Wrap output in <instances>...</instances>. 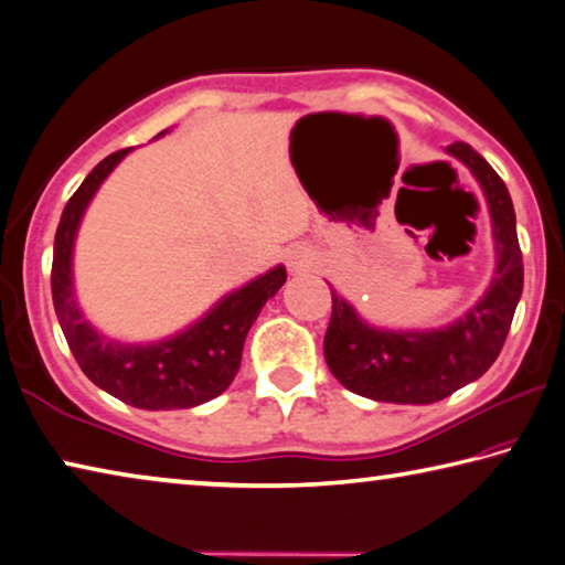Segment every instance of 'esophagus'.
<instances>
[{
	"mask_svg": "<svg viewBox=\"0 0 565 565\" xmlns=\"http://www.w3.org/2000/svg\"><path fill=\"white\" fill-rule=\"evenodd\" d=\"M313 252L309 246H301V244H294L289 252H286V264H289V269L294 274H301V271H309L313 266Z\"/></svg>",
	"mask_w": 565,
	"mask_h": 565,
	"instance_id": "obj_1",
	"label": "esophagus"
}]
</instances>
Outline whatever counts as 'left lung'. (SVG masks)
Wrapping results in <instances>:
<instances>
[{"label": "left lung", "mask_w": 565, "mask_h": 565, "mask_svg": "<svg viewBox=\"0 0 565 565\" xmlns=\"http://www.w3.org/2000/svg\"><path fill=\"white\" fill-rule=\"evenodd\" d=\"M446 151L471 169L489 202L499 259L493 281L463 319L431 331L374 329L331 291L323 356L331 374L359 396L386 404H434L483 376L509 337L523 291V256L511 194L489 161L463 141Z\"/></svg>", "instance_id": "left-lung-1"}]
</instances>
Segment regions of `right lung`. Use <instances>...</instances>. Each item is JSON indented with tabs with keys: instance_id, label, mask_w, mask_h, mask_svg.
Instances as JSON below:
<instances>
[{
	"instance_id": "obj_1",
	"label": "right lung",
	"mask_w": 565,
	"mask_h": 565,
	"mask_svg": "<svg viewBox=\"0 0 565 565\" xmlns=\"http://www.w3.org/2000/svg\"><path fill=\"white\" fill-rule=\"evenodd\" d=\"M127 154L129 149H121L102 159L64 206L60 226H56L52 259L54 311L76 363L92 384L137 408H191L216 398L232 386L242 366L246 333L264 303L284 286L286 269L276 266L259 279L224 296L202 321L177 333L174 339L149 343V347H134V343L124 347V343L99 337L76 309L72 248L84 209L97 194L102 181Z\"/></svg>"
}]
</instances>
